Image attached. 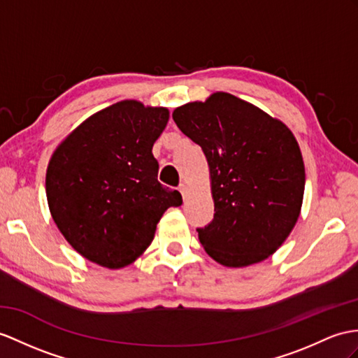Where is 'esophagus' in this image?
<instances>
[{
    "mask_svg": "<svg viewBox=\"0 0 358 358\" xmlns=\"http://www.w3.org/2000/svg\"><path fill=\"white\" fill-rule=\"evenodd\" d=\"M179 191H180L182 197L187 199V196H188V187H187L185 184H180V185H179Z\"/></svg>",
    "mask_w": 358,
    "mask_h": 358,
    "instance_id": "obj_1",
    "label": "esophagus"
}]
</instances>
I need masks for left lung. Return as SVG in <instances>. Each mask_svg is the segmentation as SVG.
I'll list each match as a JSON object with an SVG mask.
<instances>
[{"label":"left lung","instance_id":"1","mask_svg":"<svg viewBox=\"0 0 358 358\" xmlns=\"http://www.w3.org/2000/svg\"><path fill=\"white\" fill-rule=\"evenodd\" d=\"M173 120L202 147L211 173L214 219L197 228L206 254L228 267L268 258L302 206L305 169L293 134L226 92L174 109Z\"/></svg>","mask_w":358,"mask_h":358}]
</instances>
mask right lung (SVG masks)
Listing matches in <instances>:
<instances>
[{"mask_svg": "<svg viewBox=\"0 0 358 358\" xmlns=\"http://www.w3.org/2000/svg\"><path fill=\"white\" fill-rule=\"evenodd\" d=\"M169 121L165 108L126 100L94 113L57 147L47 170V200L59 231L78 254L124 267L150 246L179 191L158 182L152 147Z\"/></svg>", "mask_w": 358, "mask_h": 358, "instance_id": "1", "label": "right lung"}]
</instances>
